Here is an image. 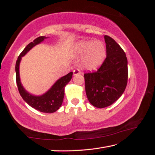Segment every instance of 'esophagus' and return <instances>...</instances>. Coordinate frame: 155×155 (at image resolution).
I'll return each instance as SVG.
<instances>
[{
    "mask_svg": "<svg viewBox=\"0 0 155 155\" xmlns=\"http://www.w3.org/2000/svg\"><path fill=\"white\" fill-rule=\"evenodd\" d=\"M73 74H74V75L80 74H81V71L78 69H75L74 71H73Z\"/></svg>",
    "mask_w": 155,
    "mask_h": 155,
    "instance_id": "1",
    "label": "esophagus"
}]
</instances>
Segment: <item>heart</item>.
I'll list each match as a JSON object with an SVG mask.
<instances>
[{"label":"heart","mask_w":155,"mask_h":155,"mask_svg":"<svg viewBox=\"0 0 155 155\" xmlns=\"http://www.w3.org/2000/svg\"><path fill=\"white\" fill-rule=\"evenodd\" d=\"M75 54L82 56L85 54L83 60V67L88 70H94L99 67L105 58L106 50L101 41H81L74 47Z\"/></svg>","instance_id":"b5f03b06"}]
</instances>
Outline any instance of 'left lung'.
Returning <instances> with one entry per match:
<instances>
[{
  "label": "left lung",
  "mask_w": 155,
  "mask_h": 155,
  "mask_svg": "<svg viewBox=\"0 0 155 155\" xmlns=\"http://www.w3.org/2000/svg\"><path fill=\"white\" fill-rule=\"evenodd\" d=\"M107 57L96 72L84 74L88 101L97 108L111 105L122 95L128 81L126 54L114 39L104 35Z\"/></svg>",
  "instance_id": "obj_1"
}]
</instances>
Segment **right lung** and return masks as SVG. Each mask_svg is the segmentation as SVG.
<instances>
[{"label":"right lung","mask_w":155,"mask_h":155,"mask_svg":"<svg viewBox=\"0 0 155 155\" xmlns=\"http://www.w3.org/2000/svg\"><path fill=\"white\" fill-rule=\"evenodd\" d=\"M47 37L45 36L39 37L34 40L33 42L29 43L25 47V48L18 57L16 64H15V74H16V83L18 91L26 103L31 107L40 112L51 114L57 111L61 106L63 101H64L65 86L71 80L73 72L68 73L64 77L60 78L54 83L48 91L41 96L32 95L25 90L20 82L19 72L20 63L22 57L25 56L33 47L41 43Z\"/></svg>","instance_id":"right-lung-1"}]
</instances>
